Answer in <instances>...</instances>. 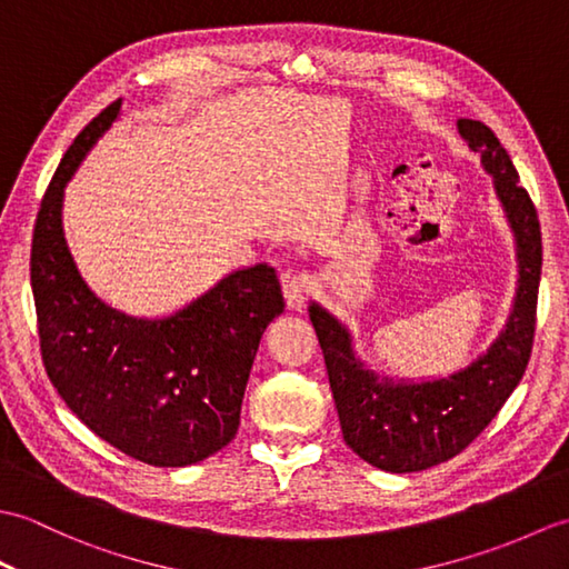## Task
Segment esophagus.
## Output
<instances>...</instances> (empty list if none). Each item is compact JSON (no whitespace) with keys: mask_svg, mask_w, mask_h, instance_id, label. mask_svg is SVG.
<instances>
[{"mask_svg":"<svg viewBox=\"0 0 569 569\" xmlns=\"http://www.w3.org/2000/svg\"><path fill=\"white\" fill-rule=\"evenodd\" d=\"M310 296V278L303 273L283 278V300L288 310H303Z\"/></svg>","mask_w":569,"mask_h":569,"instance_id":"34e87169","label":"esophagus"}]
</instances>
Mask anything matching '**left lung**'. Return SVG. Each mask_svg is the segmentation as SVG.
<instances>
[{
	"mask_svg": "<svg viewBox=\"0 0 569 569\" xmlns=\"http://www.w3.org/2000/svg\"><path fill=\"white\" fill-rule=\"evenodd\" d=\"M457 129L493 178L516 241L513 308L487 352L450 377H379L357 357L345 325L316 300L308 306L345 442L371 467L393 475L428 469L462 452L513 393L533 349L542 266L538 212L497 134L477 119H459Z\"/></svg>",
	"mask_w": 569,
	"mask_h": 569,
	"instance_id": "1",
	"label": "left lung"
}]
</instances>
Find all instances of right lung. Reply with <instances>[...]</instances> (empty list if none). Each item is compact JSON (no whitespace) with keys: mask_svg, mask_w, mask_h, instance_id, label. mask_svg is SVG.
<instances>
[{"mask_svg":"<svg viewBox=\"0 0 569 569\" xmlns=\"http://www.w3.org/2000/svg\"><path fill=\"white\" fill-rule=\"evenodd\" d=\"M112 102L84 127L48 186L31 244V288L46 373L66 406L119 452L188 467L234 438L263 330L283 312L266 263L220 278L166 318H134L84 283L63 232L66 186L107 129Z\"/></svg>","mask_w":569,"mask_h":569,"instance_id":"right-lung-1","label":"right lung"}]
</instances>
